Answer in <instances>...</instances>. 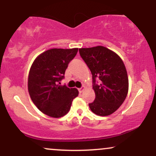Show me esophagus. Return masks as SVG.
<instances>
[{
    "label": "esophagus",
    "mask_w": 156,
    "mask_h": 156,
    "mask_svg": "<svg viewBox=\"0 0 156 156\" xmlns=\"http://www.w3.org/2000/svg\"><path fill=\"white\" fill-rule=\"evenodd\" d=\"M84 89H85V87H81V88H79V89H78V91H79V92H80V93H82V92H83Z\"/></svg>",
    "instance_id": "obj_1"
}]
</instances>
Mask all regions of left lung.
Here are the masks:
<instances>
[{
    "instance_id": "8db88e82",
    "label": "left lung",
    "mask_w": 156,
    "mask_h": 156,
    "mask_svg": "<svg viewBox=\"0 0 156 156\" xmlns=\"http://www.w3.org/2000/svg\"><path fill=\"white\" fill-rule=\"evenodd\" d=\"M81 58L92 75L95 99L89 103L98 116H108L119 108L128 92V78L122 60L117 53L103 46L80 48ZM101 80L96 83V78Z\"/></svg>"
}]
</instances>
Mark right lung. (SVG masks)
Masks as SVG:
<instances>
[{
  "label": "right lung",
  "mask_w": 156,
  "mask_h": 156,
  "mask_svg": "<svg viewBox=\"0 0 156 156\" xmlns=\"http://www.w3.org/2000/svg\"><path fill=\"white\" fill-rule=\"evenodd\" d=\"M78 48H53L39 54L32 64L28 80L31 101L43 114L59 118L66 115L78 95L76 88L61 86L60 80Z\"/></svg>",
  "instance_id": "right-lung-1"
}]
</instances>
